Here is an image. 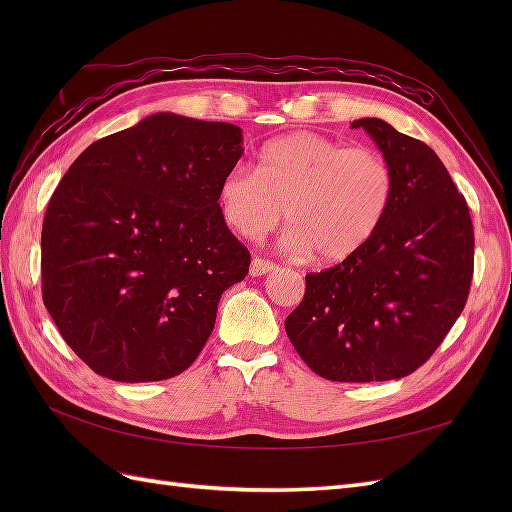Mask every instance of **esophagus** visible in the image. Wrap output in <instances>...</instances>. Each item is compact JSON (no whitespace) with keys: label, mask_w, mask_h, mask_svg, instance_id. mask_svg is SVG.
I'll return each mask as SVG.
<instances>
[{"label":"esophagus","mask_w":512,"mask_h":512,"mask_svg":"<svg viewBox=\"0 0 512 512\" xmlns=\"http://www.w3.org/2000/svg\"><path fill=\"white\" fill-rule=\"evenodd\" d=\"M275 268V264L270 262V259H264V257H253V262H250V275L253 277H262L266 273H270V270Z\"/></svg>","instance_id":"34e87169"}]
</instances>
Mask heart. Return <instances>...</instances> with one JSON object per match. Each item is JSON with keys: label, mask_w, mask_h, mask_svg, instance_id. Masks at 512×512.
<instances>
[{"label": "heart", "mask_w": 512, "mask_h": 512, "mask_svg": "<svg viewBox=\"0 0 512 512\" xmlns=\"http://www.w3.org/2000/svg\"><path fill=\"white\" fill-rule=\"evenodd\" d=\"M394 195V169L380 151L314 132L270 140L257 171L235 165L217 187L222 220L239 237H262L286 215V246L319 262H343L372 242Z\"/></svg>", "instance_id": "heart-1"}]
</instances>
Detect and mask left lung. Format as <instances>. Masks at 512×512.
Listing matches in <instances>:
<instances>
[{
    "label": "left lung",
    "instance_id": "left-lung-1",
    "mask_svg": "<svg viewBox=\"0 0 512 512\" xmlns=\"http://www.w3.org/2000/svg\"><path fill=\"white\" fill-rule=\"evenodd\" d=\"M389 160L396 195L363 250L306 275L286 334L314 374L374 383L416 372L469 299L473 224L464 195L429 145L380 118H358Z\"/></svg>",
    "mask_w": 512,
    "mask_h": 512
}]
</instances>
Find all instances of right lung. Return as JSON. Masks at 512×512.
Segmentation results:
<instances>
[{"mask_svg":"<svg viewBox=\"0 0 512 512\" xmlns=\"http://www.w3.org/2000/svg\"><path fill=\"white\" fill-rule=\"evenodd\" d=\"M242 129L160 112L72 162L41 228V295L81 361L110 380L182 374L209 341L250 253L217 187Z\"/></svg>","mask_w":512,"mask_h":512,"instance_id":"right-lung-1","label":"right lung"}]
</instances>
